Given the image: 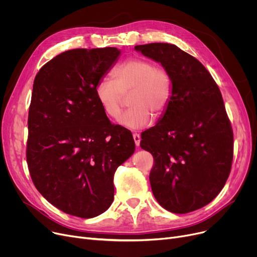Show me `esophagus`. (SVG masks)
I'll use <instances>...</instances> for the list:
<instances>
[{
  "label": "esophagus",
  "mask_w": 257,
  "mask_h": 257,
  "mask_svg": "<svg viewBox=\"0 0 257 257\" xmlns=\"http://www.w3.org/2000/svg\"><path fill=\"white\" fill-rule=\"evenodd\" d=\"M133 140H134V143H136L137 146H140V143H141V136L139 133H133Z\"/></svg>",
  "instance_id": "1"
}]
</instances>
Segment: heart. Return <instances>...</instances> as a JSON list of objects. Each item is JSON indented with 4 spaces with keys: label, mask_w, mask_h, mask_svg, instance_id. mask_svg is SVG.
Segmentation results:
<instances>
[{
    "label": "heart",
    "mask_w": 257,
    "mask_h": 257,
    "mask_svg": "<svg viewBox=\"0 0 257 257\" xmlns=\"http://www.w3.org/2000/svg\"><path fill=\"white\" fill-rule=\"evenodd\" d=\"M111 78L101 79L96 85V96L102 109L110 118L117 119L124 105V94L129 96V109L121 115L120 124L133 130L150 126L155 116L163 115L173 96V78L165 66L132 57L118 63Z\"/></svg>",
    "instance_id": "1"
}]
</instances>
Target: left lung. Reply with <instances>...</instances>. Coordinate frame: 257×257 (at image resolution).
Returning <instances> with one entry per match:
<instances>
[{
  "label": "left lung",
  "instance_id": "left-lung-1",
  "mask_svg": "<svg viewBox=\"0 0 257 257\" xmlns=\"http://www.w3.org/2000/svg\"><path fill=\"white\" fill-rule=\"evenodd\" d=\"M173 78V96L163 118L145 131L142 149L153 155L152 192L174 213L207 205L231 171L233 131L215 81L194 56L166 43L136 46Z\"/></svg>",
  "mask_w": 257,
  "mask_h": 257
}]
</instances>
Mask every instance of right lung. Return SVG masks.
I'll use <instances>...</instances> for the list:
<instances>
[{
	"mask_svg": "<svg viewBox=\"0 0 257 257\" xmlns=\"http://www.w3.org/2000/svg\"><path fill=\"white\" fill-rule=\"evenodd\" d=\"M118 55L111 47L70 50L34 79L26 149L30 176L52 205L76 217H97L111 205L114 173L136 149L132 133L110 123L96 96Z\"/></svg>",
	"mask_w": 257,
	"mask_h": 257,
	"instance_id": "obj_1",
	"label": "right lung"
}]
</instances>
